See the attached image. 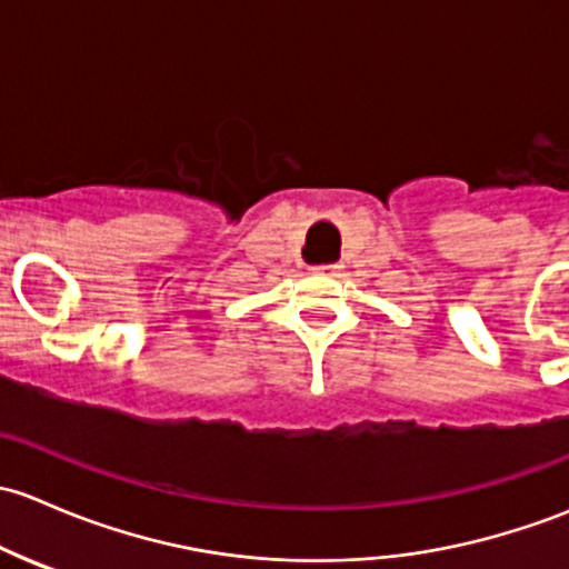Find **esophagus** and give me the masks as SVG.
I'll return each instance as SVG.
<instances>
[{
  "mask_svg": "<svg viewBox=\"0 0 569 569\" xmlns=\"http://www.w3.org/2000/svg\"><path fill=\"white\" fill-rule=\"evenodd\" d=\"M318 271H326L328 277H342V266H323L318 268Z\"/></svg>",
  "mask_w": 569,
  "mask_h": 569,
  "instance_id": "1",
  "label": "esophagus"
}]
</instances>
